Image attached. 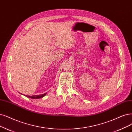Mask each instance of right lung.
<instances>
[{
  "mask_svg": "<svg viewBox=\"0 0 132 132\" xmlns=\"http://www.w3.org/2000/svg\"><path fill=\"white\" fill-rule=\"evenodd\" d=\"M46 94H42V95H35V96H27V95H26V96L27 97H29V98H32V99H38V98H42V97L45 96Z\"/></svg>",
  "mask_w": 132,
  "mask_h": 132,
  "instance_id": "1",
  "label": "right lung"
}]
</instances>
